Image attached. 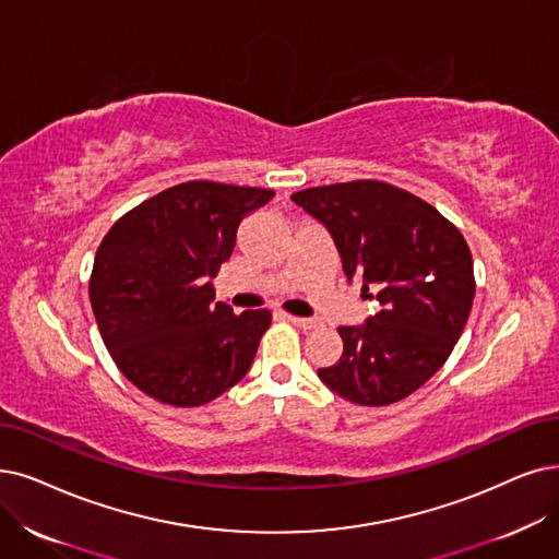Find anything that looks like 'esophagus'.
<instances>
[{
    "instance_id": "1",
    "label": "esophagus",
    "mask_w": 559,
    "mask_h": 559,
    "mask_svg": "<svg viewBox=\"0 0 559 559\" xmlns=\"http://www.w3.org/2000/svg\"><path fill=\"white\" fill-rule=\"evenodd\" d=\"M288 321H292L294 325H298V328H302V330H314L317 325H319V321L317 319H302V317H292V314H284Z\"/></svg>"
}]
</instances>
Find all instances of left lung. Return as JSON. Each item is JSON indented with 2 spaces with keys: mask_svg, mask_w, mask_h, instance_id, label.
Returning a JSON list of instances; mask_svg holds the SVG:
<instances>
[{
  "mask_svg": "<svg viewBox=\"0 0 559 559\" xmlns=\"http://www.w3.org/2000/svg\"><path fill=\"white\" fill-rule=\"evenodd\" d=\"M292 199L330 231L348 282L381 305L362 325L340 328L344 353L319 378L360 406L406 399L448 362L471 317L465 238L424 199L383 181L307 188Z\"/></svg>",
  "mask_w": 559,
  "mask_h": 559,
  "instance_id": "obj_1",
  "label": "left lung"
}]
</instances>
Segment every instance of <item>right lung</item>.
I'll return each mask as SVG.
<instances>
[{
	"mask_svg": "<svg viewBox=\"0 0 559 559\" xmlns=\"http://www.w3.org/2000/svg\"><path fill=\"white\" fill-rule=\"evenodd\" d=\"M273 190L188 181L126 213L94 259L88 298L128 381L163 404L202 406L248 373L271 311L215 302L240 222Z\"/></svg>",
	"mask_w": 559,
	"mask_h": 559,
	"instance_id": "obj_1",
	"label": "right lung"
}]
</instances>
